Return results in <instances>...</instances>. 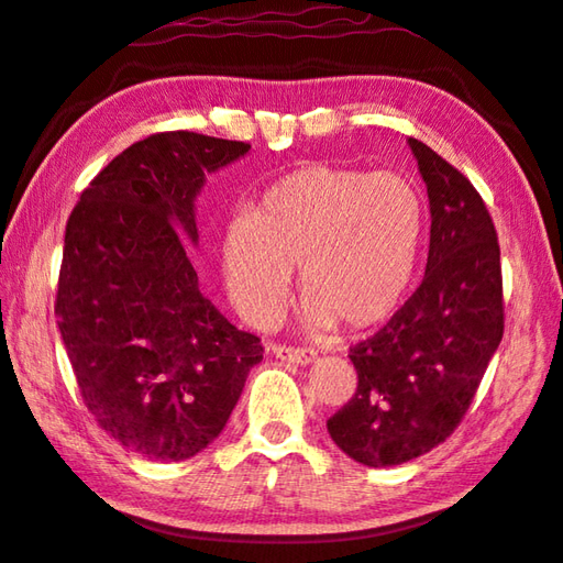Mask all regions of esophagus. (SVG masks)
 Here are the masks:
<instances>
[{
    "instance_id": "1",
    "label": "esophagus",
    "mask_w": 563,
    "mask_h": 563,
    "mask_svg": "<svg viewBox=\"0 0 563 563\" xmlns=\"http://www.w3.org/2000/svg\"><path fill=\"white\" fill-rule=\"evenodd\" d=\"M272 352L282 361H289V364H298V366H310L318 358V352L313 349H294V346H272Z\"/></svg>"
}]
</instances>
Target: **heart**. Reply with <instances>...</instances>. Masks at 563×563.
Returning <instances> with one entry per match:
<instances>
[{"instance_id": "b5f03b06", "label": "heart", "mask_w": 563, "mask_h": 563, "mask_svg": "<svg viewBox=\"0 0 563 563\" xmlns=\"http://www.w3.org/2000/svg\"><path fill=\"white\" fill-rule=\"evenodd\" d=\"M423 209L395 173L303 166L274 183L233 221L221 243L223 286L239 316L267 328L291 294L306 301V328L368 330L390 318L415 277Z\"/></svg>"}]
</instances>
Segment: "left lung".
I'll return each mask as SVG.
<instances>
[{
	"mask_svg": "<svg viewBox=\"0 0 563 563\" xmlns=\"http://www.w3.org/2000/svg\"><path fill=\"white\" fill-rule=\"evenodd\" d=\"M431 209L427 272L385 328L352 349L358 385L328 421L368 467H395L443 443L465 417L504 336L501 250L479 192L419 140H407Z\"/></svg>",
	"mask_w": 563,
	"mask_h": 563,
	"instance_id": "1",
	"label": "left lung"
}]
</instances>
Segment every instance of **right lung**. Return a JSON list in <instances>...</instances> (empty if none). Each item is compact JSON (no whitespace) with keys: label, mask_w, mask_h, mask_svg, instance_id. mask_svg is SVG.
I'll return each instance as SVG.
<instances>
[{"label":"right lung","mask_w":563,"mask_h":563,"mask_svg":"<svg viewBox=\"0 0 563 563\" xmlns=\"http://www.w3.org/2000/svg\"><path fill=\"white\" fill-rule=\"evenodd\" d=\"M250 144L161 132L98 173L65 231L57 324L98 427L148 460L202 453L227 427L260 336L199 291L187 243L209 173Z\"/></svg>","instance_id":"add662e5"}]
</instances>
